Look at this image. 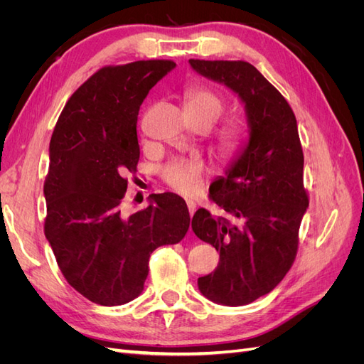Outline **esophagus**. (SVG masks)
<instances>
[{"label": "esophagus", "instance_id": "1", "mask_svg": "<svg viewBox=\"0 0 364 364\" xmlns=\"http://www.w3.org/2000/svg\"><path fill=\"white\" fill-rule=\"evenodd\" d=\"M186 205H188V211H190V215L193 217L194 213H196V203L193 200H186Z\"/></svg>", "mask_w": 364, "mask_h": 364}]
</instances>
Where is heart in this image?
<instances>
[{
    "instance_id": "obj_1",
    "label": "heart",
    "mask_w": 364,
    "mask_h": 364,
    "mask_svg": "<svg viewBox=\"0 0 364 364\" xmlns=\"http://www.w3.org/2000/svg\"><path fill=\"white\" fill-rule=\"evenodd\" d=\"M185 109L194 117H203L213 124L223 111L220 97L205 87H190L185 92ZM223 144L228 150H234L238 144V134L235 130H226L223 134ZM162 176L171 188L182 194H194L202 188L205 176V162L199 156L174 158L162 170Z\"/></svg>"
}]
</instances>
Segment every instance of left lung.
<instances>
[{
    "label": "left lung",
    "instance_id": "1",
    "mask_svg": "<svg viewBox=\"0 0 364 364\" xmlns=\"http://www.w3.org/2000/svg\"><path fill=\"white\" fill-rule=\"evenodd\" d=\"M191 68L238 95L249 139L217 178L209 196L225 209H197L191 228L220 253L214 273L197 279L209 301L241 306L270 293L290 270L308 208L304 153L287 100L243 60L190 59Z\"/></svg>",
    "mask_w": 364,
    "mask_h": 364
}]
</instances>
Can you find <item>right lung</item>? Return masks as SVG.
I'll return each instance as SVG.
<instances>
[{
    "label": "right lung",
    "mask_w": 364,
    "mask_h": 364,
    "mask_svg": "<svg viewBox=\"0 0 364 364\" xmlns=\"http://www.w3.org/2000/svg\"><path fill=\"white\" fill-rule=\"evenodd\" d=\"M176 63L138 60L105 67L65 105L50 141L46 237L74 290L105 306L144 290L150 253L176 245L190 228L185 200L151 194L150 205L124 217L129 173H136V121L149 91Z\"/></svg>",
    "instance_id": "right-lung-1"
}]
</instances>
